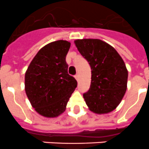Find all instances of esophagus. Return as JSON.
<instances>
[{
	"instance_id": "esophagus-1",
	"label": "esophagus",
	"mask_w": 149,
	"mask_h": 149,
	"mask_svg": "<svg viewBox=\"0 0 149 149\" xmlns=\"http://www.w3.org/2000/svg\"><path fill=\"white\" fill-rule=\"evenodd\" d=\"M74 77H75V79L77 80V81H79V74H76V75L74 76Z\"/></svg>"
}]
</instances>
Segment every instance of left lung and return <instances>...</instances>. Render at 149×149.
Here are the masks:
<instances>
[{"instance_id":"1","label":"left lung","mask_w":149,"mask_h":149,"mask_svg":"<svg viewBox=\"0 0 149 149\" xmlns=\"http://www.w3.org/2000/svg\"><path fill=\"white\" fill-rule=\"evenodd\" d=\"M81 54L91 67V84L84 94L89 110L106 114L116 108L127 89L128 72L115 48L98 39L74 41Z\"/></svg>"}]
</instances>
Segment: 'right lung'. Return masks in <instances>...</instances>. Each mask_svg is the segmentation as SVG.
I'll list each match as a JSON object with an SVG mask.
<instances>
[{
	"label": "right lung",
	"mask_w": 149,
	"mask_h": 149,
	"mask_svg": "<svg viewBox=\"0 0 149 149\" xmlns=\"http://www.w3.org/2000/svg\"><path fill=\"white\" fill-rule=\"evenodd\" d=\"M71 43L57 40L41 48L25 72L24 89L32 107L39 115L55 118L66 109L77 81L68 74L65 57Z\"/></svg>",
	"instance_id": "add662e5"
}]
</instances>
